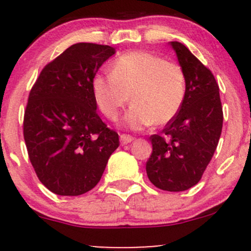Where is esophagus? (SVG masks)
<instances>
[{
	"label": "esophagus",
	"mask_w": 251,
	"mask_h": 251,
	"mask_svg": "<svg viewBox=\"0 0 251 251\" xmlns=\"http://www.w3.org/2000/svg\"><path fill=\"white\" fill-rule=\"evenodd\" d=\"M120 140H122L123 145H126V144L133 142L134 137H132V135H129V134H122L120 135Z\"/></svg>",
	"instance_id": "34e87169"
}]
</instances>
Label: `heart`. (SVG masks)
Segmentation results:
<instances>
[{
  "mask_svg": "<svg viewBox=\"0 0 251 251\" xmlns=\"http://www.w3.org/2000/svg\"><path fill=\"white\" fill-rule=\"evenodd\" d=\"M94 99L106 118L116 120L127 105L125 125L139 129L163 125L177 116L186 93L185 74L179 65L148 51H131L112 63L111 74L94 76Z\"/></svg>",
  "mask_w": 251,
  "mask_h": 251,
  "instance_id": "obj_1",
  "label": "heart"
}]
</instances>
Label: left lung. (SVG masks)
<instances>
[{"label": "left lung", "instance_id": "left-lung-1", "mask_svg": "<svg viewBox=\"0 0 251 251\" xmlns=\"http://www.w3.org/2000/svg\"><path fill=\"white\" fill-rule=\"evenodd\" d=\"M185 74L183 105L160 134L150 137L146 174L155 188L185 191L196 185L218 145L223 126L220 87L214 74L183 43L170 42Z\"/></svg>", "mask_w": 251, "mask_h": 251}]
</instances>
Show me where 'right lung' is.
Instances as JSON below:
<instances>
[{"instance_id": "obj_1", "label": "right lung", "mask_w": 251, "mask_h": 251, "mask_svg": "<svg viewBox=\"0 0 251 251\" xmlns=\"http://www.w3.org/2000/svg\"><path fill=\"white\" fill-rule=\"evenodd\" d=\"M113 47L80 42L43 67L28 97L24 137L40 181L60 196L99 183L119 135L97 113L92 81Z\"/></svg>"}]
</instances>
